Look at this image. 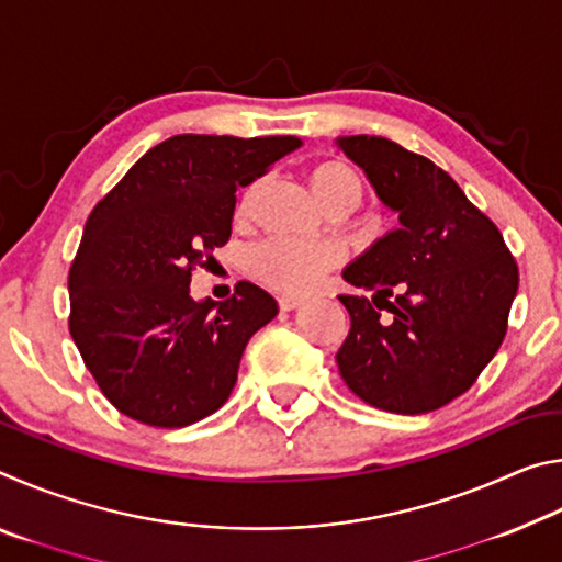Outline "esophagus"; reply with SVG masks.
<instances>
[{
    "label": "esophagus",
    "mask_w": 562,
    "mask_h": 562,
    "mask_svg": "<svg viewBox=\"0 0 562 562\" xmlns=\"http://www.w3.org/2000/svg\"><path fill=\"white\" fill-rule=\"evenodd\" d=\"M302 302H304V300H302V297H294V294H282V297L278 300V304H280V310H282V312L297 310Z\"/></svg>",
    "instance_id": "34e87169"
}]
</instances>
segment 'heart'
Segmentation results:
<instances>
[{
  "instance_id": "obj_1",
  "label": "heart",
  "mask_w": 562,
  "mask_h": 562,
  "mask_svg": "<svg viewBox=\"0 0 562 562\" xmlns=\"http://www.w3.org/2000/svg\"><path fill=\"white\" fill-rule=\"evenodd\" d=\"M310 186L331 213L355 211L361 201V180L345 160H322L310 170ZM252 207V193H245L237 205V221H245ZM339 262V250L329 243L270 237L247 255V272L268 290L304 294L319 282L322 274Z\"/></svg>"
}]
</instances>
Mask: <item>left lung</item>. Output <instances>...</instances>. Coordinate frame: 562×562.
I'll return each mask as SVG.
<instances>
[{
    "instance_id": "obj_1",
    "label": "left lung",
    "mask_w": 562,
    "mask_h": 562,
    "mask_svg": "<svg viewBox=\"0 0 562 562\" xmlns=\"http://www.w3.org/2000/svg\"><path fill=\"white\" fill-rule=\"evenodd\" d=\"M402 227L345 270L364 294H339L349 335L345 384L392 414H429L469 392L496 355L518 292L503 235L429 158L382 136L337 140Z\"/></svg>"
}]
</instances>
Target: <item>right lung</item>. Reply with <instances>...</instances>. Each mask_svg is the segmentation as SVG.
<instances>
[{"label": "right lung", "instance_id": "obj_1", "mask_svg": "<svg viewBox=\"0 0 562 562\" xmlns=\"http://www.w3.org/2000/svg\"><path fill=\"white\" fill-rule=\"evenodd\" d=\"M297 146L183 133L140 156L91 211L69 270V331L133 422L180 429L231 396L245 345L278 302L245 280L223 302H195L190 278L231 240L235 190Z\"/></svg>", "mask_w": 562, "mask_h": 562}]
</instances>
